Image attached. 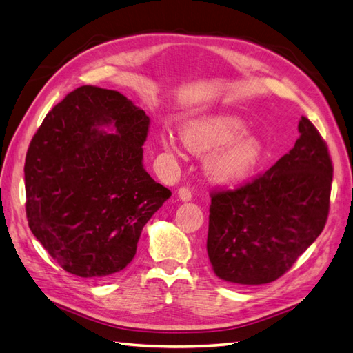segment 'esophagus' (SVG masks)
Listing matches in <instances>:
<instances>
[{
    "label": "esophagus",
    "mask_w": 353,
    "mask_h": 353,
    "mask_svg": "<svg viewBox=\"0 0 353 353\" xmlns=\"http://www.w3.org/2000/svg\"><path fill=\"white\" fill-rule=\"evenodd\" d=\"M178 196H179V199H183V201H190L192 199V196H193V193H192V190L189 189V187H181V189L178 190Z\"/></svg>",
    "instance_id": "34e87169"
}]
</instances>
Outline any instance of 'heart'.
<instances>
[{
    "label": "heart",
    "instance_id": "obj_1",
    "mask_svg": "<svg viewBox=\"0 0 353 353\" xmlns=\"http://www.w3.org/2000/svg\"><path fill=\"white\" fill-rule=\"evenodd\" d=\"M245 125L234 116H207L185 123L183 142L194 154L214 152L207 159V174L216 181L230 183L248 175L261 159L263 148L258 139L241 134ZM161 145L169 154L178 148L170 136H161Z\"/></svg>",
    "mask_w": 353,
    "mask_h": 353
}]
</instances>
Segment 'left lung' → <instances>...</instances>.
I'll use <instances>...</instances> for the list:
<instances>
[{"label": "left lung", "mask_w": 353, "mask_h": 353, "mask_svg": "<svg viewBox=\"0 0 353 353\" xmlns=\"http://www.w3.org/2000/svg\"><path fill=\"white\" fill-rule=\"evenodd\" d=\"M293 150L236 189L210 193L207 252L216 275L239 285L281 278L323 231L332 160L308 117Z\"/></svg>", "instance_id": "8db88e82"}]
</instances>
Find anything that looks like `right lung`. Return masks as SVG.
Returning <instances> with one entry per match:
<instances>
[{"label":"right lung","mask_w":353,"mask_h":353,"mask_svg":"<svg viewBox=\"0 0 353 353\" xmlns=\"http://www.w3.org/2000/svg\"><path fill=\"white\" fill-rule=\"evenodd\" d=\"M114 123L116 135L98 130ZM150 117L116 90L81 85L45 116L26 155L31 232L61 269L103 279L127 268L170 190L143 169Z\"/></svg>","instance_id":"obj_1"}]
</instances>
